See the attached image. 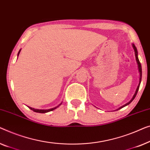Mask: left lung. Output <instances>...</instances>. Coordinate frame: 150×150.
I'll use <instances>...</instances> for the list:
<instances>
[{"label":"left lung","instance_id":"obj_1","mask_svg":"<svg viewBox=\"0 0 150 150\" xmlns=\"http://www.w3.org/2000/svg\"><path fill=\"white\" fill-rule=\"evenodd\" d=\"M132 47H133V49H134V55H135V57H136V61H137V65H138V69H139V85H138V86H137V90H136V91H135V93H134L133 96H132V98L131 100H130L128 103H126V104L123 105V106L120 107V108H118V109H117V110H119V109L123 108V107L126 106V105H129L130 103H131L132 101L134 100V98H135L136 95H137V92H138V90H139V86H140V83H141V76H142V69H141V63H140V62H139V58H138V52H137V47H135V45H134L133 43L132 44Z\"/></svg>","mask_w":150,"mask_h":150}]
</instances>
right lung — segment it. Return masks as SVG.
Instances as JSON below:
<instances>
[{"label":"right lung","instance_id":"1","mask_svg":"<svg viewBox=\"0 0 150 150\" xmlns=\"http://www.w3.org/2000/svg\"><path fill=\"white\" fill-rule=\"evenodd\" d=\"M21 51V49L20 50V51H19L18 54V57L19 56V54H20V52ZM62 104V103H60V105H58V106L56 107H54V108H52V109H34V108H32V107H28L29 108H30L31 110H33V111H35V112H37V113H47V112H49V111H52L54 110V109H56V108H58V107L60 106V105Z\"/></svg>","mask_w":150,"mask_h":150}]
</instances>
